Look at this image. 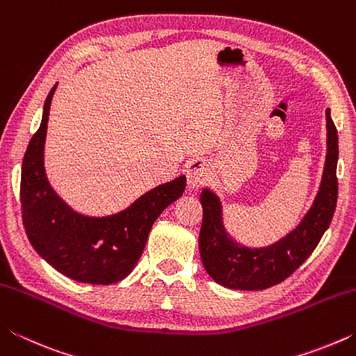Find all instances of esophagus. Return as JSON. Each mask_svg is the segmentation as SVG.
Wrapping results in <instances>:
<instances>
[{"instance_id": "1", "label": "esophagus", "mask_w": 356, "mask_h": 356, "mask_svg": "<svg viewBox=\"0 0 356 356\" xmlns=\"http://www.w3.org/2000/svg\"><path fill=\"white\" fill-rule=\"evenodd\" d=\"M185 174H186V184H188L190 190L200 188V186L206 182L209 168L204 160H191L185 165Z\"/></svg>"}]
</instances>
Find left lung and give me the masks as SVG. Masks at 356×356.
I'll list each match as a JSON object with an SVG mask.
<instances>
[{"instance_id":"left-lung-1","label":"left lung","mask_w":356,"mask_h":356,"mask_svg":"<svg viewBox=\"0 0 356 356\" xmlns=\"http://www.w3.org/2000/svg\"><path fill=\"white\" fill-rule=\"evenodd\" d=\"M327 116V156L321 186L301 221L291 232L268 246L251 248L238 243L222 222V204L218 195L202 188V226L200 232L201 261L210 278L236 291H262L291 276L316 250L333 218L337 201V130Z\"/></svg>"}]
</instances>
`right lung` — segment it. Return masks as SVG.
<instances>
[{"label": "right lung", "instance_id": "1", "mask_svg": "<svg viewBox=\"0 0 356 356\" xmlns=\"http://www.w3.org/2000/svg\"><path fill=\"white\" fill-rule=\"evenodd\" d=\"M56 86L48 94L40 127L23 159V225L33 248L59 273L88 284H114L135 268L155 220L184 195L186 179L179 176L155 186L118 213L89 216L76 212L53 190L44 165L47 124Z\"/></svg>", "mask_w": 356, "mask_h": 356}]
</instances>
